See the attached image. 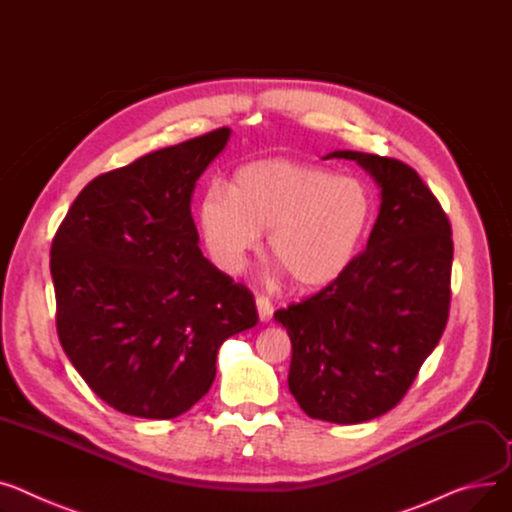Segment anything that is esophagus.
Returning a JSON list of instances; mask_svg holds the SVG:
<instances>
[{
  "mask_svg": "<svg viewBox=\"0 0 512 512\" xmlns=\"http://www.w3.org/2000/svg\"><path fill=\"white\" fill-rule=\"evenodd\" d=\"M255 304H257L259 321H261V323H267V321L271 319V315H274V306H271L269 298H265V296H257V298H255Z\"/></svg>",
  "mask_w": 512,
  "mask_h": 512,
  "instance_id": "obj_1",
  "label": "esophagus"
}]
</instances>
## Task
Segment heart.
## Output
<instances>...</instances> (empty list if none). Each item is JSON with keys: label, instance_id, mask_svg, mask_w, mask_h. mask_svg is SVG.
I'll return each mask as SVG.
<instances>
[{"label": "heart", "instance_id": "b5f03b06", "mask_svg": "<svg viewBox=\"0 0 512 512\" xmlns=\"http://www.w3.org/2000/svg\"><path fill=\"white\" fill-rule=\"evenodd\" d=\"M368 187L323 166L265 158L212 183L199 201V230L224 274L245 269L267 233V251L302 290L331 284L352 265L372 226Z\"/></svg>", "mask_w": 512, "mask_h": 512}]
</instances>
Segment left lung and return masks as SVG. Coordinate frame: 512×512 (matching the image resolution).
Segmentation results:
<instances>
[{
	"label": "left lung",
	"instance_id": "obj_1",
	"mask_svg": "<svg viewBox=\"0 0 512 512\" xmlns=\"http://www.w3.org/2000/svg\"><path fill=\"white\" fill-rule=\"evenodd\" d=\"M381 189L366 251L315 296L276 311L292 342L288 387L306 416L362 424L401 401L445 331L453 238L412 166L337 150Z\"/></svg>",
	"mask_w": 512,
	"mask_h": 512
}]
</instances>
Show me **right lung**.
I'll list each match as a JSON object with an SVG mask.
<instances>
[{
    "mask_svg": "<svg viewBox=\"0 0 512 512\" xmlns=\"http://www.w3.org/2000/svg\"><path fill=\"white\" fill-rule=\"evenodd\" d=\"M228 140L220 127L96 177L53 238L63 352L127 416L191 410L220 346L257 325L253 294L203 257L191 216L197 179Z\"/></svg>",
    "mask_w": 512,
    "mask_h": 512,
    "instance_id": "1",
    "label": "right lung"
}]
</instances>
